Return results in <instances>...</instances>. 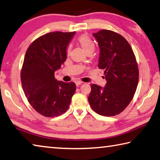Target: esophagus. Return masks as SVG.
<instances>
[{"instance_id":"obj_1","label":"esophagus","mask_w":160,"mask_h":160,"mask_svg":"<svg viewBox=\"0 0 160 160\" xmlns=\"http://www.w3.org/2000/svg\"><path fill=\"white\" fill-rule=\"evenodd\" d=\"M82 82H81V81H79V80H77L75 81V85H76V86H79L80 85H82Z\"/></svg>"}]
</instances>
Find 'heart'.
Instances as JSON below:
<instances>
[{"mask_svg": "<svg viewBox=\"0 0 160 160\" xmlns=\"http://www.w3.org/2000/svg\"><path fill=\"white\" fill-rule=\"evenodd\" d=\"M78 40L86 53H88V52H92V53L94 51L95 45L89 36H86V35H82V36L78 38Z\"/></svg>", "mask_w": 160, "mask_h": 160, "instance_id": "obj_1", "label": "heart"}]
</instances>
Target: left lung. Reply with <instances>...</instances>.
<instances>
[{
  "mask_svg": "<svg viewBox=\"0 0 160 160\" xmlns=\"http://www.w3.org/2000/svg\"><path fill=\"white\" fill-rule=\"evenodd\" d=\"M99 47L98 66L104 69V88L92 84L88 101L92 110L103 116H114L127 108L138 82V68L129 42L109 30L92 34Z\"/></svg>",
  "mask_w": 160,
  "mask_h": 160,
  "instance_id": "8db88e82",
  "label": "left lung"
}]
</instances>
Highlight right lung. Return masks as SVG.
Masks as SVG:
<instances>
[{"mask_svg":"<svg viewBox=\"0 0 160 160\" xmlns=\"http://www.w3.org/2000/svg\"><path fill=\"white\" fill-rule=\"evenodd\" d=\"M75 32L55 31L40 36L26 52L21 71L23 90L31 106L45 117H56L67 110L76 89L72 82L58 81L54 72L67 57Z\"/></svg>","mask_w":160,"mask_h":160,"instance_id":"add662e5","label":"right lung"}]
</instances>
